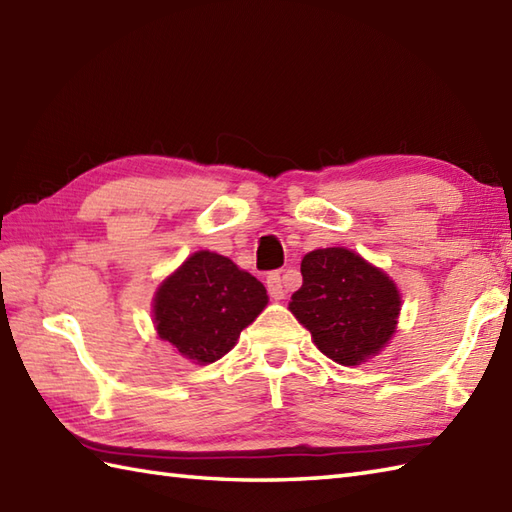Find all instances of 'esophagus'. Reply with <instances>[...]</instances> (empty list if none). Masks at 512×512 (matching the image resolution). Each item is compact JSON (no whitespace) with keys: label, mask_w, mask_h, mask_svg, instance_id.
Wrapping results in <instances>:
<instances>
[{"label":"esophagus","mask_w":512,"mask_h":512,"mask_svg":"<svg viewBox=\"0 0 512 512\" xmlns=\"http://www.w3.org/2000/svg\"><path fill=\"white\" fill-rule=\"evenodd\" d=\"M266 286H268V295L275 301L286 297V288H284V279H281L279 273H268L266 277Z\"/></svg>","instance_id":"1"}]
</instances>
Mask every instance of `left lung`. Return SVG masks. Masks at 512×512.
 Wrapping results in <instances>:
<instances>
[{
	"instance_id": "obj_1",
	"label": "left lung",
	"mask_w": 512,
	"mask_h": 512,
	"mask_svg": "<svg viewBox=\"0 0 512 512\" xmlns=\"http://www.w3.org/2000/svg\"><path fill=\"white\" fill-rule=\"evenodd\" d=\"M301 275L290 312L334 363L361 365L394 336L400 292L383 270L354 250H312L303 257Z\"/></svg>"
}]
</instances>
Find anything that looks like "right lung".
Here are the masks:
<instances>
[{"label": "right lung", "instance_id": "1", "mask_svg": "<svg viewBox=\"0 0 512 512\" xmlns=\"http://www.w3.org/2000/svg\"><path fill=\"white\" fill-rule=\"evenodd\" d=\"M266 303L262 281L224 255L198 250L160 284L154 323L162 341L189 361L206 365L233 350L239 332Z\"/></svg>", "mask_w": 512, "mask_h": 512}]
</instances>
